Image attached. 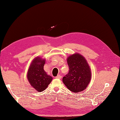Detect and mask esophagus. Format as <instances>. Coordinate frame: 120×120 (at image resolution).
<instances>
[{
	"label": "esophagus",
	"instance_id": "esophagus-1",
	"mask_svg": "<svg viewBox=\"0 0 120 120\" xmlns=\"http://www.w3.org/2000/svg\"><path fill=\"white\" fill-rule=\"evenodd\" d=\"M61 75H57L56 76V79H61Z\"/></svg>",
	"mask_w": 120,
	"mask_h": 120
}]
</instances>
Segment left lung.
I'll return each mask as SVG.
<instances>
[{
  "instance_id": "left-lung-1",
  "label": "left lung",
  "mask_w": 120,
  "mask_h": 120,
  "mask_svg": "<svg viewBox=\"0 0 120 120\" xmlns=\"http://www.w3.org/2000/svg\"><path fill=\"white\" fill-rule=\"evenodd\" d=\"M67 63L70 70L63 77L64 83L75 93L85 90L91 79V71L85 58L76 53L68 57Z\"/></svg>"
}]
</instances>
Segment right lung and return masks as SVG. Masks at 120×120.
I'll list each match as a JSON object with an SVG mask.
<instances>
[{
  "mask_svg": "<svg viewBox=\"0 0 120 120\" xmlns=\"http://www.w3.org/2000/svg\"><path fill=\"white\" fill-rule=\"evenodd\" d=\"M45 59L37 57L32 60L27 71V78L32 87L41 92L45 90L51 82L52 78L48 75L43 69Z\"/></svg>",
  "mask_w": 120,
  "mask_h": 120,
  "instance_id": "add662e5",
  "label": "right lung"
}]
</instances>
